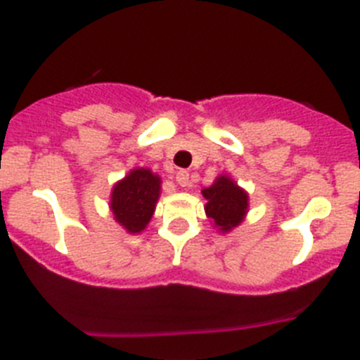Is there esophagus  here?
<instances>
[{
    "instance_id": "esophagus-1",
    "label": "esophagus",
    "mask_w": 360,
    "mask_h": 360,
    "mask_svg": "<svg viewBox=\"0 0 360 360\" xmlns=\"http://www.w3.org/2000/svg\"><path fill=\"white\" fill-rule=\"evenodd\" d=\"M176 184L180 187H187L191 186V176L187 171H178L176 173Z\"/></svg>"
}]
</instances>
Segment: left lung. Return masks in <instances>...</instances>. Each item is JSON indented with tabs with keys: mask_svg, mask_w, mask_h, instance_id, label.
Masks as SVG:
<instances>
[{
	"mask_svg": "<svg viewBox=\"0 0 360 360\" xmlns=\"http://www.w3.org/2000/svg\"><path fill=\"white\" fill-rule=\"evenodd\" d=\"M202 195L207 200L205 212L219 231L229 232L240 225L247 212L249 196L245 195L231 178L219 176L211 187L202 191Z\"/></svg>",
	"mask_w": 360,
	"mask_h": 360,
	"instance_id": "1",
	"label": "left lung"
}]
</instances>
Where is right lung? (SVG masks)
I'll list each match as a JSON object with an SVG mask.
<instances>
[{
	"mask_svg": "<svg viewBox=\"0 0 360 360\" xmlns=\"http://www.w3.org/2000/svg\"><path fill=\"white\" fill-rule=\"evenodd\" d=\"M160 195V178L149 169H133L111 193V211L129 232H141L151 219Z\"/></svg>",
	"mask_w": 360,
	"mask_h": 360,
	"instance_id": "right-lung-1",
	"label": "right lung"
}]
</instances>
